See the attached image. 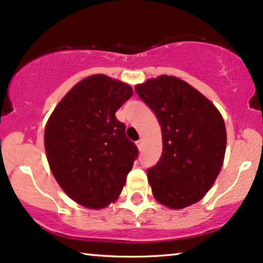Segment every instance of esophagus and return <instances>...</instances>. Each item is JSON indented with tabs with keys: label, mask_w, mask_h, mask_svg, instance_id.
<instances>
[{
	"label": "esophagus",
	"mask_w": 263,
	"mask_h": 263,
	"mask_svg": "<svg viewBox=\"0 0 263 263\" xmlns=\"http://www.w3.org/2000/svg\"><path fill=\"white\" fill-rule=\"evenodd\" d=\"M136 144H137V148L142 152V149H143V139H139V141L136 142Z\"/></svg>",
	"instance_id": "esophagus-1"
}]
</instances>
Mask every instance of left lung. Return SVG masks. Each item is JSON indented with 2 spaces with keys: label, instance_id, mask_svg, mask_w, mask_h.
I'll list each match as a JSON object with an SVG mask.
<instances>
[{
  "label": "left lung",
  "instance_id": "1",
  "mask_svg": "<svg viewBox=\"0 0 263 263\" xmlns=\"http://www.w3.org/2000/svg\"><path fill=\"white\" fill-rule=\"evenodd\" d=\"M135 89L162 131V155L148 170L154 197L172 209L194 204L209 191L222 167L226 127L221 114L176 77L160 76Z\"/></svg>",
  "mask_w": 263,
  "mask_h": 263
}]
</instances>
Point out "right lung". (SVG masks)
Masks as SVG:
<instances>
[{"label":"right lung","instance_id":"1","mask_svg":"<svg viewBox=\"0 0 263 263\" xmlns=\"http://www.w3.org/2000/svg\"><path fill=\"white\" fill-rule=\"evenodd\" d=\"M132 87L104 74L76 84L56 106L44 131L48 162L62 190L79 204L101 209L114 202L138 149L115 111Z\"/></svg>","mask_w":263,"mask_h":263}]
</instances>
